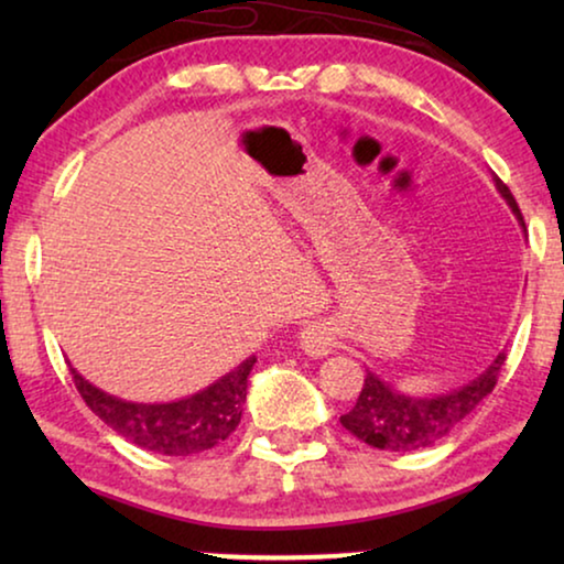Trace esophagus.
<instances>
[{
  "label": "esophagus",
  "instance_id": "obj_1",
  "mask_svg": "<svg viewBox=\"0 0 564 564\" xmlns=\"http://www.w3.org/2000/svg\"><path fill=\"white\" fill-rule=\"evenodd\" d=\"M300 349H303L307 357H328L334 351V336H330V328L326 323H311L300 330Z\"/></svg>",
  "mask_w": 564,
  "mask_h": 564
}]
</instances>
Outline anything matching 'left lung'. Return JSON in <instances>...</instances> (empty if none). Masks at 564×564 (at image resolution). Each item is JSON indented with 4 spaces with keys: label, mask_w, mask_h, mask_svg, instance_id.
I'll return each instance as SVG.
<instances>
[{
    "label": "left lung",
    "mask_w": 564,
    "mask_h": 564,
    "mask_svg": "<svg viewBox=\"0 0 564 564\" xmlns=\"http://www.w3.org/2000/svg\"><path fill=\"white\" fill-rule=\"evenodd\" d=\"M496 189L500 197L506 199V205L511 207V213L519 220V226L527 230L521 218L519 205L511 195V189L506 187L498 176H492ZM506 361V351H500L496 359L490 361V367L482 375H477L475 380L462 384L457 390L442 392V395L431 398H415L405 395L392 388L390 382H384L380 375H375L372 369H367L365 388H361L357 405L349 413L341 415V426L354 434L361 442L375 446V449L384 452H415L423 446L436 444L438 438H444L452 429H457L485 398L490 395L492 388L498 382V372Z\"/></svg>",
    "instance_id": "obj_1"
}]
</instances>
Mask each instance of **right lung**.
Instances as JSON below:
<instances>
[{
    "mask_svg": "<svg viewBox=\"0 0 564 564\" xmlns=\"http://www.w3.org/2000/svg\"><path fill=\"white\" fill-rule=\"evenodd\" d=\"M253 365L257 357H249L195 395L169 400V403H133V400L115 398L84 380L74 367L68 369L84 403L122 438L145 452L189 457L223 444L241 423Z\"/></svg>",
    "mask_w": 564,
    "mask_h": 564,
    "instance_id": "1",
    "label": "right lung"
}]
</instances>
